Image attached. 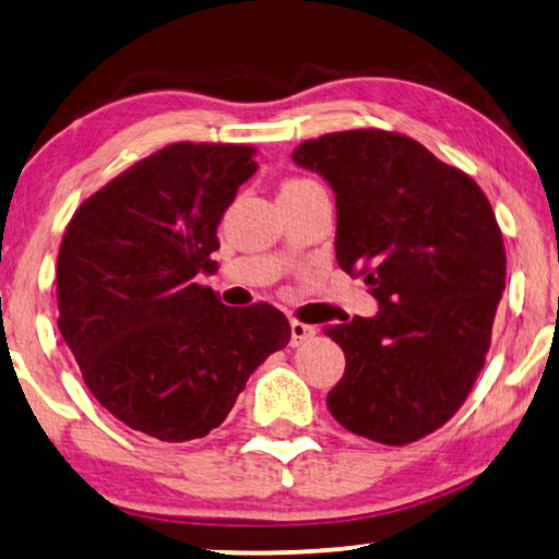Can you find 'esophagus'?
I'll list each match as a JSON object with an SVG mask.
<instances>
[{"instance_id":"1","label":"esophagus","mask_w":559,"mask_h":559,"mask_svg":"<svg viewBox=\"0 0 559 559\" xmlns=\"http://www.w3.org/2000/svg\"><path fill=\"white\" fill-rule=\"evenodd\" d=\"M313 336H316V326H308V323H301V321H290V346H301Z\"/></svg>"}]
</instances>
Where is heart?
Listing matches in <instances>:
<instances>
[{
  "label": "heart",
  "mask_w": 559,
  "mask_h": 559,
  "mask_svg": "<svg viewBox=\"0 0 559 559\" xmlns=\"http://www.w3.org/2000/svg\"><path fill=\"white\" fill-rule=\"evenodd\" d=\"M294 182H296V180H294Z\"/></svg>",
  "instance_id": "heart-1"
}]
</instances>
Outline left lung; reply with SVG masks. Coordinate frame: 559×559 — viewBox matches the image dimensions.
Wrapping results in <instances>:
<instances>
[{
	"mask_svg": "<svg viewBox=\"0 0 559 559\" xmlns=\"http://www.w3.org/2000/svg\"><path fill=\"white\" fill-rule=\"evenodd\" d=\"M290 157L331 186L336 261L379 304L371 319L323 326L346 356L329 412L381 444L427 437L485 366L507 271L492 205L469 175L396 132H331Z\"/></svg>",
	"mask_w": 559,
	"mask_h": 559,
	"instance_id": "left-lung-1",
	"label": "left lung"
}]
</instances>
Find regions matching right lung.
I'll list each match as a JSON object with an SVG mask.
<instances>
[{
	"instance_id": "obj_1",
	"label": "right lung",
	"mask_w": 559,
	"mask_h": 559,
	"mask_svg": "<svg viewBox=\"0 0 559 559\" xmlns=\"http://www.w3.org/2000/svg\"><path fill=\"white\" fill-rule=\"evenodd\" d=\"M255 170L248 145H168L87 198L64 230L57 326L87 389L130 429L205 437L288 344L278 308H230L195 283L218 271L215 230Z\"/></svg>"
}]
</instances>
